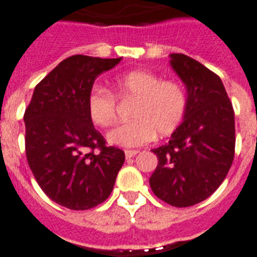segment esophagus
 Here are the masks:
<instances>
[{
	"mask_svg": "<svg viewBox=\"0 0 257 257\" xmlns=\"http://www.w3.org/2000/svg\"><path fill=\"white\" fill-rule=\"evenodd\" d=\"M124 155H126V159H131L134 158L135 155H138V151L137 150H126V151H124Z\"/></svg>",
	"mask_w": 257,
	"mask_h": 257,
	"instance_id": "esophagus-1",
	"label": "esophagus"
}]
</instances>
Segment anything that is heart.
Wrapping results in <instances>:
<instances>
[{
  "label": "heart",
  "mask_w": 257,
  "mask_h": 257,
  "mask_svg": "<svg viewBox=\"0 0 257 257\" xmlns=\"http://www.w3.org/2000/svg\"><path fill=\"white\" fill-rule=\"evenodd\" d=\"M113 92L94 86L86 98V111L95 126L109 127L115 122L116 99L134 101L133 120L119 124L107 134L109 143L120 147H139L172 134L184 120L188 109L185 88L175 80L162 77L144 69H134L118 76Z\"/></svg>",
  "instance_id": "heart-1"
}]
</instances>
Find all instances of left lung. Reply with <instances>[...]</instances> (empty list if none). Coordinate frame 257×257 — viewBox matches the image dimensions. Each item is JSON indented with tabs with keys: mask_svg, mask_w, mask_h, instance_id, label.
<instances>
[{
	"mask_svg": "<svg viewBox=\"0 0 257 257\" xmlns=\"http://www.w3.org/2000/svg\"><path fill=\"white\" fill-rule=\"evenodd\" d=\"M171 65L188 89V109L168 143L152 150L159 163L150 185L164 202L188 207L226 179L234 162L235 115L219 76L182 54H171Z\"/></svg>",
	"mask_w": 257,
	"mask_h": 257,
	"instance_id": "8db88e82",
	"label": "left lung"
}]
</instances>
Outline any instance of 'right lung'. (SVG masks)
Wrapping results in <instances>:
<instances>
[{
	"instance_id": "1",
	"label": "right lung",
	"mask_w": 257,
	"mask_h": 257,
	"mask_svg": "<svg viewBox=\"0 0 257 257\" xmlns=\"http://www.w3.org/2000/svg\"><path fill=\"white\" fill-rule=\"evenodd\" d=\"M118 59L67 57L35 86L25 111L30 169L46 196L71 210L95 207L110 196L124 152L106 146L86 111L95 77Z\"/></svg>"
}]
</instances>
